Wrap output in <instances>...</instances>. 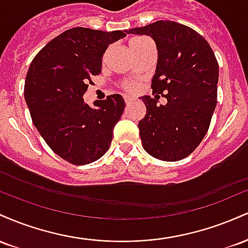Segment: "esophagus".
Segmentation results:
<instances>
[{
  "instance_id": "34e87169",
  "label": "esophagus",
  "mask_w": 248,
  "mask_h": 248,
  "mask_svg": "<svg viewBox=\"0 0 248 248\" xmlns=\"http://www.w3.org/2000/svg\"><path fill=\"white\" fill-rule=\"evenodd\" d=\"M124 101H126V104H129V102H132V101L134 100V96L128 95V94H124Z\"/></svg>"
}]
</instances>
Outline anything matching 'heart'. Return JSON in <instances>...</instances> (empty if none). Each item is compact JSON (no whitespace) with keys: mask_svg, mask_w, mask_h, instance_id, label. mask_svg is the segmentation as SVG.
<instances>
[{"mask_svg":"<svg viewBox=\"0 0 248 248\" xmlns=\"http://www.w3.org/2000/svg\"><path fill=\"white\" fill-rule=\"evenodd\" d=\"M146 39H147V38H144V37H134V38H132V39H130V41H129V46H130V47L136 46V45L141 44V43L146 41ZM127 87L130 88V90H133L134 85H133V84H128Z\"/></svg>","mask_w":248,"mask_h":248,"instance_id":"b5f03b06","label":"heart"}]
</instances>
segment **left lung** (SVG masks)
I'll use <instances>...</instances> for the list:
<instances>
[{
    "mask_svg": "<svg viewBox=\"0 0 248 248\" xmlns=\"http://www.w3.org/2000/svg\"><path fill=\"white\" fill-rule=\"evenodd\" d=\"M146 35L155 42L157 64L152 80L157 98L141 96L147 108L139 122L142 147L153 157L179 161L191 154L204 139L217 105L219 66L203 36L186 25L157 21L126 31Z\"/></svg>",
    "mask_w": 248,
    "mask_h": 248,
    "instance_id": "obj_1",
    "label": "left lung"
}]
</instances>
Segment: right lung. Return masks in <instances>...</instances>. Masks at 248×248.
Returning a JSON list of instances; mask_svg holds the SVG:
<instances>
[{"instance_id": "1", "label": "right lung", "mask_w": 248, "mask_h": 248, "mask_svg": "<svg viewBox=\"0 0 248 248\" xmlns=\"http://www.w3.org/2000/svg\"><path fill=\"white\" fill-rule=\"evenodd\" d=\"M124 36V30L77 27L47 43L31 62L24 85L31 119L47 146L70 163H92L109 149L124 98L108 95L91 107L82 96L91 77L101 72L108 45Z\"/></svg>"}]
</instances>
